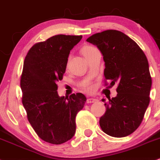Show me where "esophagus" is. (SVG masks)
Returning <instances> with one entry per match:
<instances>
[{
    "instance_id": "esophagus-1",
    "label": "esophagus",
    "mask_w": 160,
    "mask_h": 160,
    "mask_svg": "<svg viewBox=\"0 0 160 160\" xmlns=\"http://www.w3.org/2000/svg\"><path fill=\"white\" fill-rule=\"evenodd\" d=\"M97 99H94V98H89L87 99V102L88 103H93V102H97Z\"/></svg>"
}]
</instances>
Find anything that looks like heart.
<instances>
[{
	"label": "heart",
	"instance_id": "heart-1",
	"mask_svg": "<svg viewBox=\"0 0 160 160\" xmlns=\"http://www.w3.org/2000/svg\"><path fill=\"white\" fill-rule=\"evenodd\" d=\"M95 50H97V48H94L93 46H84L83 48H82V53H83L84 57H87V56L91 54L92 52H94ZM82 87L85 91H87L88 92H91L93 91V85L91 84L88 83V82H85L82 84Z\"/></svg>",
	"mask_w": 160,
	"mask_h": 160
}]
</instances>
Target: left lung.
<instances>
[{"label": "left lung", "instance_id": "left-lung-1", "mask_svg": "<svg viewBox=\"0 0 160 160\" xmlns=\"http://www.w3.org/2000/svg\"><path fill=\"white\" fill-rule=\"evenodd\" d=\"M87 41L102 54L105 85L107 80L111 85L118 83L117 97L104 104L106 112L99 119L101 129L116 138L129 136L142 123L150 102L152 79L147 57L134 40L116 30L95 33Z\"/></svg>", "mask_w": 160, "mask_h": 160}]
</instances>
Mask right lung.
Returning a JSON list of instances; mask_svg holds the SVG:
<instances>
[{
    "mask_svg": "<svg viewBox=\"0 0 160 160\" xmlns=\"http://www.w3.org/2000/svg\"><path fill=\"white\" fill-rule=\"evenodd\" d=\"M82 36L55 35L28 51L20 79L22 104L31 127L41 139L61 144L72 138L76 116L87 98L81 93L59 97L70 50Z\"/></svg>",
    "mask_w": 160,
    "mask_h": 160,
    "instance_id": "add662e5",
    "label": "right lung"
}]
</instances>
